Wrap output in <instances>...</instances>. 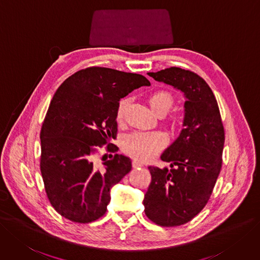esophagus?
<instances>
[{"label":"esophagus","mask_w":260,"mask_h":260,"mask_svg":"<svg viewBox=\"0 0 260 260\" xmlns=\"http://www.w3.org/2000/svg\"><path fill=\"white\" fill-rule=\"evenodd\" d=\"M133 167L134 168H139V167H143V164L142 162H140V161H138V160H133Z\"/></svg>","instance_id":"1"}]
</instances>
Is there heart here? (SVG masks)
I'll return each instance as SVG.
<instances>
[{
	"instance_id": "obj_1",
	"label": "heart",
	"mask_w": 260,
	"mask_h": 260,
	"mask_svg": "<svg viewBox=\"0 0 260 260\" xmlns=\"http://www.w3.org/2000/svg\"><path fill=\"white\" fill-rule=\"evenodd\" d=\"M174 99L166 91H156L149 98V104L153 111L167 113L171 108ZM128 105V99H123L117 107V118L122 120ZM168 137L162 132H136L128 135L123 140L122 147L124 152L133 158L146 161L154 156L166 147Z\"/></svg>"
}]
</instances>
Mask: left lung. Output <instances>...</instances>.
<instances>
[{
	"instance_id": "left-lung-1",
	"label": "left lung",
	"mask_w": 260,
	"mask_h": 260,
	"mask_svg": "<svg viewBox=\"0 0 260 260\" xmlns=\"http://www.w3.org/2000/svg\"><path fill=\"white\" fill-rule=\"evenodd\" d=\"M148 75L185 98L184 128L160 156L171 169L149 167L152 180L143 199L152 222L180 226L193 219L212 194L222 168L225 132L215 96L200 76L180 67Z\"/></svg>"
}]
</instances>
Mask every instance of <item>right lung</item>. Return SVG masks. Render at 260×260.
<instances>
[{
  "instance_id": "obj_1",
  "label": "right lung",
  "mask_w": 260,
  "mask_h": 260,
  "mask_svg": "<svg viewBox=\"0 0 260 260\" xmlns=\"http://www.w3.org/2000/svg\"><path fill=\"white\" fill-rule=\"evenodd\" d=\"M142 85L145 76L107 67H88L69 77L56 90L41 131V172L50 204L76 223L103 216L110 203V188L132 169L129 157L117 154L103 168L94 165L99 147L118 132L121 99Z\"/></svg>"
}]
</instances>
